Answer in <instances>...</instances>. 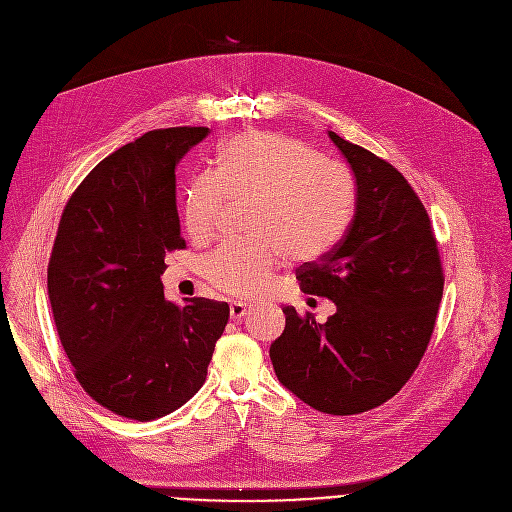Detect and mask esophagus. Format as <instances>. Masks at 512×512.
Segmentation results:
<instances>
[{
    "mask_svg": "<svg viewBox=\"0 0 512 512\" xmlns=\"http://www.w3.org/2000/svg\"><path fill=\"white\" fill-rule=\"evenodd\" d=\"M251 312V306L245 302H233L231 304V318L233 320H241L243 316H247Z\"/></svg>",
    "mask_w": 512,
    "mask_h": 512,
    "instance_id": "obj_1",
    "label": "esophagus"
}]
</instances>
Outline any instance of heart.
<instances>
[{
	"label": "heart",
	"instance_id": "obj_1",
	"mask_svg": "<svg viewBox=\"0 0 512 512\" xmlns=\"http://www.w3.org/2000/svg\"><path fill=\"white\" fill-rule=\"evenodd\" d=\"M216 178L202 174L184 190V227L210 241L229 200H251L249 231L257 239L227 241L204 259V277L235 298L267 289L283 261H314L344 235L352 208L350 178L306 143L277 131H243L216 154Z\"/></svg>",
	"mask_w": 512,
	"mask_h": 512
}]
</instances>
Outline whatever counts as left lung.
I'll list each match as a JSON object with an SVG mask.
<instances>
[{
	"instance_id": "8db88e82",
	"label": "left lung",
	"mask_w": 512,
	"mask_h": 512,
	"mask_svg": "<svg viewBox=\"0 0 512 512\" xmlns=\"http://www.w3.org/2000/svg\"><path fill=\"white\" fill-rule=\"evenodd\" d=\"M356 178V212L340 243L296 271L304 294L336 304L318 324L285 306L269 356L279 383L330 415L375 409L401 391L429 344L444 269L425 206L403 174L334 131Z\"/></svg>"
}]
</instances>
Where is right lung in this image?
Returning <instances> with one entry per match:
<instances>
[{
    "label": "right lung",
    "instance_id": "add662e5",
    "mask_svg": "<svg viewBox=\"0 0 512 512\" xmlns=\"http://www.w3.org/2000/svg\"><path fill=\"white\" fill-rule=\"evenodd\" d=\"M208 127L143 133L99 162L72 192L48 263V298L81 387L105 409L152 421L206 379L229 304L176 306L160 275L184 249L176 166Z\"/></svg>",
    "mask_w": 512,
    "mask_h": 512
}]
</instances>
